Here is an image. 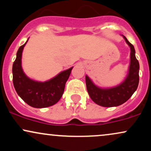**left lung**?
Here are the masks:
<instances>
[{"instance_id":"obj_1","label":"left lung","mask_w":151,"mask_h":151,"mask_svg":"<svg viewBox=\"0 0 151 151\" xmlns=\"http://www.w3.org/2000/svg\"><path fill=\"white\" fill-rule=\"evenodd\" d=\"M131 48V62L127 77L115 87L101 89L95 85L88 76H86V89L90 98L96 104L104 107H113L123 104L129 100L137 89L139 82V62L135 55L134 47L124 36Z\"/></svg>"}]
</instances>
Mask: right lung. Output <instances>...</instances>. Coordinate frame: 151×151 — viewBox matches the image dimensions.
I'll list each match as a JSON object with an SVG mask.
<instances>
[{
	"label": "right lung",
	"mask_w": 151,
	"mask_h": 151,
	"mask_svg": "<svg viewBox=\"0 0 151 151\" xmlns=\"http://www.w3.org/2000/svg\"><path fill=\"white\" fill-rule=\"evenodd\" d=\"M27 42L19 47L16 59L13 62V81L15 89L20 97L30 106H51L61 99L73 67L60 72L56 77L45 82L32 80L25 75L21 66L22 52Z\"/></svg>",
	"instance_id": "1"
}]
</instances>
